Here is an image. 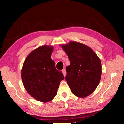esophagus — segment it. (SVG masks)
<instances>
[{
	"label": "esophagus",
	"instance_id": "1",
	"mask_svg": "<svg viewBox=\"0 0 124 124\" xmlns=\"http://www.w3.org/2000/svg\"><path fill=\"white\" fill-rule=\"evenodd\" d=\"M62 71L63 74V75H64V77H65V76H66V74H67L66 70H65V69H63V70H62Z\"/></svg>",
	"mask_w": 124,
	"mask_h": 124
}]
</instances>
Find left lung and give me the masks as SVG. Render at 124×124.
Listing matches in <instances>:
<instances>
[{
  "label": "left lung",
  "instance_id": "left-lung-1",
  "mask_svg": "<svg viewBox=\"0 0 124 124\" xmlns=\"http://www.w3.org/2000/svg\"><path fill=\"white\" fill-rule=\"evenodd\" d=\"M66 53L70 64L66 68L65 80L72 93L85 97L95 90L101 79V60L90 47L76 41L60 45Z\"/></svg>",
  "mask_w": 124,
  "mask_h": 124
}]
</instances>
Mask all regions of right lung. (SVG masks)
Segmentation results:
<instances>
[{
	"label": "right lung",
	"mask_w": 124,
	"mask_h": 124,
	"mask_svg": "<svg viewBox=\"0 0 124 124\" xmlns=\"http://www.w3.org/2000/svg\"><path fill=\"white\" fill-rule=\"evenodd\" d=\"M53 47L44 45L33 50L26 58L21 70L23 85L34 99L42 102L52 101L57 93L60 81L64 79L51 59Z\"/></svg>",
	"instance_id": "obj_1"
}]
</instances>
